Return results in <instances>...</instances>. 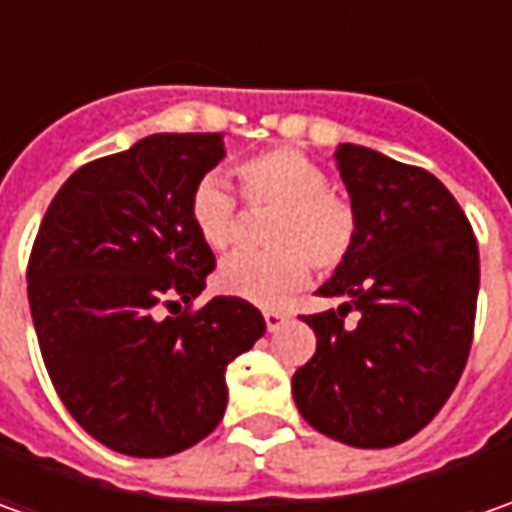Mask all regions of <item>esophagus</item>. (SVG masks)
Listing matches in <instances>:
<instances>
[{"instance_id":"esophagus-1","label":"esophagus","mask_w":512,"mask_h":512,"mask_svg":"<svg viewBox=\"0 0 512 512\" xmlns=\"http://www.w3.org/2000/svg\"><path fill=\"white\" fill-rule=\"evenodd\" d=\"M285 322H287L285 310H273V307H267V310H265V325H267V330H270V333H276V330L285 325Z\"/></svg>"}]
</instances>
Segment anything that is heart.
Returning <instances> with one entry per match:
<instances>
[{"label":"heart","mask_w":512,"mask_h":512,"mask_svg":"<svg viewBox=\"0 0 512 512\" xmlns=\"http://www.w3.org/2000/svg\"><path fill=\"white\" fill-rule=\"evenodd\" d=\"M245 199L276 207L265 253H236L219 270V285L253 305H276L310 282L313 265L333 273L359 239L356 207L330 190L327 170L302 150L270 148L239 165ZM190 222L210 250L222 253L239 239V199L219 173L202 176L190 193Z\"/></svg>","instance_id":"1"}]
</instances>
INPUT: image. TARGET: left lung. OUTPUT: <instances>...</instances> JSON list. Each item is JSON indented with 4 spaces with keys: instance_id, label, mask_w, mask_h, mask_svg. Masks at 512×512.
Instances as JSON below:
<instances>
[{
    "instance_id": "8db88e82",
    "label": "left lung",
    "mask_w": 512,
    "mask_h": 512,
    "mask_svg": "<svg viewBox=\"0 0 512 512\" xmlns=\"http://www.w3.org/2000/svg\"><path fill=\"white\" fill-rule=\"evenodd\" d=\"M359 239L316 293L342 305L302 316L316 353L293 373L310 427L353 447L416 436L459 384L476 322L479 245L453 193L422 168L339 145ZM360 313L357 325L346 313Z\"/></svg>"
}]
</instances>
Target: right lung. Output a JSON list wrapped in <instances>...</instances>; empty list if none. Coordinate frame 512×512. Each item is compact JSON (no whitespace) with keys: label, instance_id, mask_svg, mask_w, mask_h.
I'll return each mask as SVG.
<instances>
[{"label":"right lung","instance_id":"obj_1","mask_svg":"<svg viewBox=\"0 0 512 512\" xmlns=\"http://www.w3.org/2000/svg\"><path fill=\"white\" fill-rule=\"evenodd\" d=\"M222 156V133H153L76 170L36 233L28 302L50 382L116 453L162 459L210 436L227 364L265 333L236 296L190 310L216 267L190 193Z\"/></svg>","mask_w":512,"mask_h":512}]
</instances>
